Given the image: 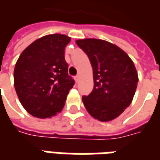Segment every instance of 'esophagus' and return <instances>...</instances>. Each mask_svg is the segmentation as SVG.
<instances>
[{
	"instance_id": "obj_1",
	"label": "esophagus",
	"mask_w": 160,
	"mask_h": 160,
	"mask_svg": "<svg viewBox=\"0 0 160 160\" xmlns=\"http://www.w3.org/2000/svg\"><path fill=\"white\" fill-rule=\"evenodd\" d=\"M74 79H75V82L78 83L79 82V79H80V78H79V76H76L75 78H74Z\"/></svg>"
}]
</instances>
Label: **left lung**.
Segmentation results:
<instances>
[{
  "label": "left lung",
  "instance_id": "obj_1",
  "mask_svg": "<svg viewBox=\"0 0 160 160\" xmlns=\"http://www.w3.org/2000/svg\"><path fill=\"white\" fill-rule=\"evenodd\" d=\"M76 43L93 68V89L82 97L86 110L103 122L117 118L130 105L137 89L138 76L134 63L124 50L105 40L83 39Z\"/></svg>",
  "mask_w": 160,
  "mask_h": 160
}]
</instances>
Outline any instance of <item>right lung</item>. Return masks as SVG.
I'll use <instances>...</instances> for the list:
<instances>
[{
	"label": "right lung",
	"mask_w": 160,
	"mask_h": 160,
	"mask_svg": "<svg viewBox=\"0 0 160 160\" xmlns=\"http://www.w3.org/2000/svg\"><path fill=\"white\" fill-rule=\"evenodd\" d=\"M71 38L55 33L36 39L25 49L14 68V87L25 110L37 118L62 110L74 85L68 75L65 48Z\"/></svg>",
	"instance_id": "obj_1"
}]
</instances>
